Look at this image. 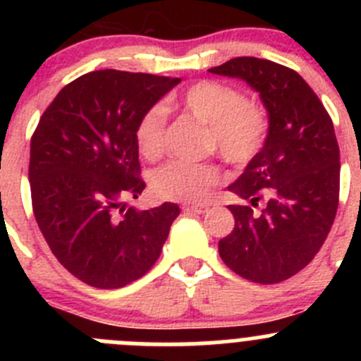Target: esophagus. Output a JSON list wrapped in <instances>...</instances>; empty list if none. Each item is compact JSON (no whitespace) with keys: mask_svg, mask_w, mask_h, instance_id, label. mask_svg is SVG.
Listing matches in <instances>:
<instances>
[{"mask_svg":"<svg viewBox=\"0 0 361 361\" xmlns=\"http://www.w3.org/2000/svg\"><path fill=\"white\" fill-rule=\"evenodd\" d=\"M181 209H183V213H187V214H202V213H206L207 211V206H199V204H185L183 207H181Z\"/></svg>","mask_w":361,"mask_h":361,"instance_id":"obj_1","label":"esophagus"}]
</instances>
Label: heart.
<instances>
[{"label":"heart","instance_id":"heart-1","mask_svg":"<svg viewBox=\"0 0 361 361\" xmlns=\"http://www.w3.org/2000/svg\"><path fill=\"white\" fill-rule=\"evenodd\" d=\"M181 104L190 115L209 126V147L234 166H246L264 148L269 116L260 103L228 83L201 80L188 87ZM166 108L154 104L136 126V145L145 159H157L164 150ZM221 181V173L211 164L171 160L152 174V190L166 201L199 202Z\"/></svg>","mask_w":361,"mask_h":361}]
</instances>
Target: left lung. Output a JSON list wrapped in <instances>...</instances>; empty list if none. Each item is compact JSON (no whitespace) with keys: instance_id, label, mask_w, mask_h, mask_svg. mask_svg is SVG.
<instances>
[{"instance_id":"8db88e82","label":"left lung","mask_w":361,"mask_h":361,"mask_svg":"<svg viewBox=\"0 0 361 361\" xmlns=\"http://www.w3.org/2000/svg\"><path fill=\"white\" fill-rule=\"evenodd\" d=\"M209 73L245 80L269 113L264 148L228 185L248 204L228 206L235 227L218 251L241 278L285 281L314 258L336 220L341 162L332 118L297 71L272 61L235 57Z\"/></svg>"}]
</instances>
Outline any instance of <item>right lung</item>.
<instances>
[{
	"label": "right lung",
	"mask_w": 361,
	"mask_h": 361,
	"mask_svg": "<svg viewBox=\"0 0 361 361\" xmlns=\"http://www.w3.org/2000/svg\"><path fill=\"white\" fill-rule=\"evenodd\" d=\"M180 78L101 69L73 80L31 137L36 224L64 269L94 288H122L157 262L178 204L126 207L145 190L136 126Z\"/></svg>",
	"instance_id": "obj_1"
}]
</instances>
